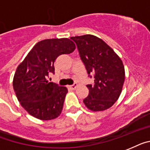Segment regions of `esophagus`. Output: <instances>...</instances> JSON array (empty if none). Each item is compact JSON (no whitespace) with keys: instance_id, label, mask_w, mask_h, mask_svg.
<instances>
[{"instance_id":"1","label":"esophagus","mask_w":150,"mask_h":150,"mask_svg":"<svg viewBox=\"0 0 150 150\" xmlns=\"http://www.w3.org/2000/svg\"><path fill=\"white\" fill-rule=\"evenodd\" d=\"M77 87H78V84L76 82H75V83H74L73 85H70V86H69V88H71V89H72V90H75V89Z\"/></svg>"}]
</instances>
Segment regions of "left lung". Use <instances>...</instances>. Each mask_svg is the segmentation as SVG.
<instances>
[{
	"label": "left lung",
	"instance_id": "8db88e82",
	"mask_svg": "<svg viewBox=\"0 0 150 150\" xmlns=\"http://www.w3.org/2000/svg\"><path fill=\"white\" fill-rule=\"evenodd\" d=\"M76 43L79 56L94 84L88 85V96L83 101L92 111L107 110L117 100L125 79L120 58L106 42L93 35L71 37Z\"/></svg>",
	"mask_w": 150,
	"mask_h": 150
}]
</instances>
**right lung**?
I'll list each match as a JSON object with an SVG mask.
<instances>
[{"mask_svg": "<svg viewBox=\"0 0 150 150\" xmlns=\"http://www.w3.org/2000/svg\"><path fill=\"white\" fill-rule=\"evenodd\" d=\"M75 43L67 38L49 39L37 42L18 65L13 86L21 106L40 120L55 119L61 114L68 89L49 82L50 73H55L58 56L71 53Z\"/></svg>", "mask_w": 150, "mask_h": 150, "instance_id": "obj_1", "label": "right lung"}]
</instances>
